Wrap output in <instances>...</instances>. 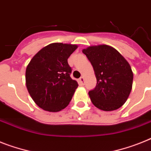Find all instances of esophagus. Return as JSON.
Segmentation results:
<instances>
[{
	"label": "esophagus",
	"mask_w": 151,
	"mask_h": 151,
	"mask_svg": "<svg viewBox=\"0 0 151 151\" xmlns=\"http://www.w3.org/2000/svg\"><path fill=\"white\" fill-rule=\"evenodd\" d=\"M83 81H84V78H83V77H81L80 79L78 80V83H79L80 85H83Z\"/></svg>",
	"instance_id": "34e87169"
}]
</instances>
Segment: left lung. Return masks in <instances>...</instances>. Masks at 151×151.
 Segmentation results:
<instances>
[{
    "label": "left lung",
    "mask_w": 151,
    "mask_h": 151,
    "mask_svg": "<svg viewBox=\"0 0 151 151\" xmlns=\"http://www.w3.org/2000/svg\"><path fill=\"white\" fill-rule=\"evenodd\" d=\"M93 66L97 85L88 94L95 107L104 111L120 108L132 89L133 74L130 64L115 48L102 44L82 50Z\"/></svg>",
    "instance_id": "obj_1"
}]
</instances>
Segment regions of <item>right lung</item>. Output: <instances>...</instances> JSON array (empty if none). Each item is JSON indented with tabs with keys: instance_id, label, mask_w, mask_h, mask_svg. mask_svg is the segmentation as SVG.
I'll return each instance as SVG.
<instances>
[{
	"instance_id": "right-lung-1",
	"label": "right lung",
	"mask_w": 151,
	"mask_h": 151,
	"mask_svg": "<svg viewBox=\"0 0 151 151\" xmlns=\"http://www.w3.org/2000/svg\"><path fill=\"white\" fill-rule=\"evenodd\" d=\"M77 48L76 44L52 43L39 50L27 67V89L44 111L58 112L71 101L78 83L70 77L68 59Z\"/></svg>"
}]
</instances>
